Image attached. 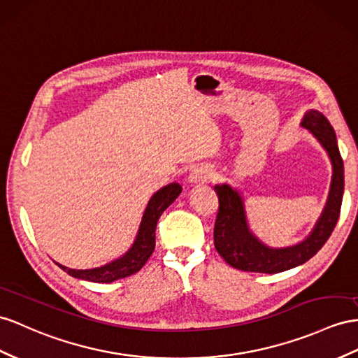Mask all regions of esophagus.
<instances>
[{
    "instance_id": "34e87169",
    "label": "esophagus",
    "mask_w": 358,
    "mask_h": 358,
    "mask_svg": "<svg viewBox=\"0 0 358 358\" xmlns=\"http://www.w3.org/2000/svg\"><path fill=\"white\" fill-rule=\"evenodd\" d=\"M212 176H213V171L212 169H208L207 166H199V168H195L194 171L190 172L189 178H190V181H194V182H196V181H208L210 178H212Z\"/></svg>"
}]
</instances>
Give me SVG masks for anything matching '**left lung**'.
Instances as JSON below:
<instances>
[{"label":"left lung","instance_id":"1","mask_svg":"<svg viewBox=\"0 0 358 358\" xmlns=\"http://www.w3.org/2000/svg\"><path fill=\"white\" fill-rule=\"evenodd\" d=\"M302 127H306L322 143L333 162L334 176L329 190V198L322 216L317 221L313 233L304 242L290 248L272 250L260 243L250 233L246 225L242 198L230 186H215L219 207L215 219L213 241L215 248L230 266L245 272L277 273L306 263L322 248L331 236L341 216L345 173L343 159L338 151L336 133L328 119L317 110H310Z\"/></svg>","mask_w":358,"mask_h":358}]
</instances>
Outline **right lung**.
Instances as JSON below:
<instances>
[{
    "label": "right lung",
    "instance_id": "add662e5",
    "mask_svg": "<svg viewBox=\"0 0 358 358\" xmlns=\"http://www.w3.org/2000/svg\"><path fill=\"white\" fill-rule=\"evenodd\" d=\"M180 194L181 186L178 182H171V185L160 189L157 194H154V196L150 199L148 206H146L142 217V224L139 228V234H137L134 245L121 259L108 263L106 266L86 271L69 269L57 263L59 268L68 272L71 277L94 282H112L119 278L130 277V275L139 272L143 268V264L148 262L155 248V228H157V222L162 213L173 203V201H176V198Z\"/></svg>",
    "mask_w": 358,
    "mask_h": 358
}]
</instances>
